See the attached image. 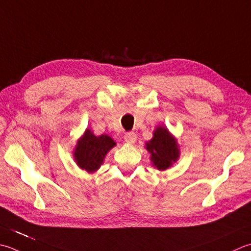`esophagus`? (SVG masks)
I'll use <instances>...</instances> for the list:
<instances>
[{
    "instance_id": "esophagus-1",
    "label": "esophagus",
    "mask_w": 251,
    "mask_h": 251,
    "mask_svg": "<svg viewBox=\"0 0 251 251\" xmlns=\"http://www.w3.org/2000/svg\"><path fill=\"white\" fill-rule=\"evenodd\" d=\"M124 139H125L126 142H128V144H135V141L137 140V136H136L135 132L128 131V132H126V134H125Z\"/></svg>"
}]
</instances>
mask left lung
Listing matches in <instances>:
<instances>
[{
	"instance_id": "8db88e82",
	"label": "left lung",
	"mask_w": 251,
	"mask_h": 251,
	"mask_svg": "<svg viewBox=\"0 0 251 251\" xmlns=\"http://www.w3.org/2000/svg\"><path fill=\"white\" fill-rule=\"evenodd\" d=\"M147 150L151 153L153 165L161 171L170 168L179 154L177 144L164 127H158L155 129L153 138L147 144Z\"/></svg>"
}]
</instances>
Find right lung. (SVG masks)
I'll use <instances>...</instances> for the list:
<instances>
[{"label": "right lung", "instance_id": "right-lung-1", "mask_svg": "<svg viewBox=\"0 0 251 251\" xmlns=\"http://www.w3.org/2000/svg\"><path fill=\"white\" fill-rule=\"evenodd\" d=\"M114 146L115 142L111 137L106 135L97 137L87 129L82 138L78 141L74 155L79 168L92 173L100 168L107 151Z\"/></svg>", "mask_w": 251, "mask_h": 251}]
</instances>
